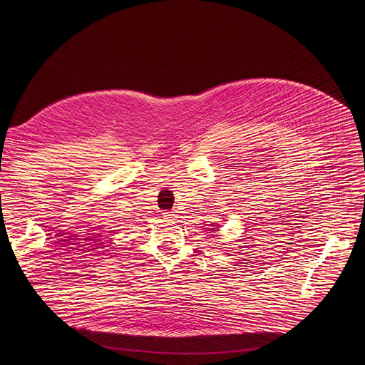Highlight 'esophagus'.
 Segmentation results:
<instances>
[{
    "label": "esophagus",
    "mask_w": 365,
    "mask_h": 365,
    "mask_svg": "<svg viewBox=\"0 0 365 365\" xmlns=\"http://www.w3.org/2000/svg\"><path fill=\"white\" fill-rule=\"evenodd\" d=\"M166 217H168V218H170V220H175V217H176V215H175L173 212H168V214H166Z\"/></svg>",
    "instance_id": "34e87169"
}]
</instances>
